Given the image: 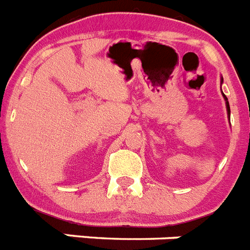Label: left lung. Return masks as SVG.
<instances>
[{
    "label": "left lung",
    "mask_w": 250,
    "mask_h": 250,
    "mask_svg": "<svg viewBox=\"0 0 250 250\" xmlns=\"http://www.w3.org/2000/svg\"><path fill=\"white\" fill-rule=\"evenodd\" d=\"M220 83H223V77H222V79H220ZM222 94H223V91H222ZM223 98H224V100H225V106H227V112H228V118H229V120H230V107H229V101H228V99H227V96H225L224 94H223Z\"/></svg>",
    "instance_id": "left-lung-1"
}]
</instances>
